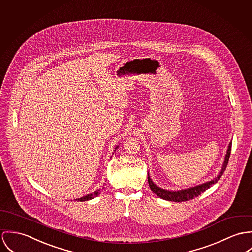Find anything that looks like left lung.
<instances>
[{
	"label": "left lung",
	"mask_w": 252,
	"mask_h": 252,
	"mask_svg": "<svg viewBox=\"0 0 252 252\" xmlns=\"http://www.w3.org/2000/svg\"><path fill=\"white\" fill-rule=\"evenodd\" d=\"M231 147H232V142L229 144V147H228V150H227V154H226V157H225V160H224L223 165H222V169H221L220 173L219 174V176L217 178H215L214 180H212V181H210L208 183H205L203 185L194 187V188H191V189H185V190H181V191H177L176 192V191H167V190H164V189L157 187L152 182V180L150 179V176L148 174V183H149L151 190L155 194H157L158 197H160L161 199H164V200H167V201L186 202V201H189V200L194 199L195 197L200 195L201 193L205 192L210 187H212L214 184H216L221 178V176L223 175L224 171L226 170V167H227L228 161H229V158H230V154H231Z\"/></svg>",
	"instance_id": "left-lung-1"
}]
</instances>
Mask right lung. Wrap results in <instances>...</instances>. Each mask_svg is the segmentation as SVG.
Listing matches in <instances>:
<instances>
[{
  "label": "right lung",
  "mask_w": 252,
  "mask_h": 252,
  "mask_svg": "<svg viewBox=\"0 0 252 252\" xmlns=\"http://www.w3.org/2000/svg\"><path fill=\"white\" fill-rule=\"evenodd\" d=\"M99 194H100V189L94 191V192L92 193V194H88V195L84 196V197H82V198H79V199H76V200L81 201V202L88 201V200H91V199H93V198H94V197H96V196H98Z\"/></svg>",
  "instance_id": "obj_1"
}]
</instances>
